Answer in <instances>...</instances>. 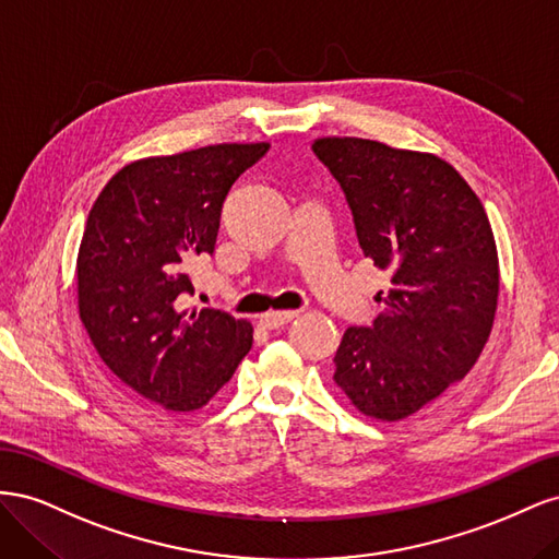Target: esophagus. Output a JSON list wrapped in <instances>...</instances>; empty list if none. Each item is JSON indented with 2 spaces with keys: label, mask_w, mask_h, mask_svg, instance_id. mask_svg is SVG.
<instances>
[{
  "label": "esophagus",
  "mask_w": 559,
  "mask_h": 559,
  "mask_svg": "<svg viewBox=\"0 0 559 559\" xmlns=\"http://www.w3.org/2000/svg\"><path fill=\"white\" fill-rule=\"evenodd\" d=\"M298 312H294V310H282V312H265V314H261V326L263 329H270V331H275V329H282L284 324H289V321L296 317Z\"/></svg>",
  "instance_id": "obj_1"
}]
</instances>
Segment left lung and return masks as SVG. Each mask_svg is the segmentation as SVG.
Instances as JSON below:
<instances>
[{"label":"left lung","instance_id":"obj_1","mask_svg":"<svg viewBox=\"0 0 559 559\" xmlns=\"http://www.w3.org/2000/svg\"><path fill=\"white\" fill-rule=\"evenodd\" d=\"M314 156L341 183L364 257L389 275L370 326H349L335 384L359 413L399 421L462 380L495 324L499 257L480 198L433 154L321 138Z\"/></svg>","mask_w":559,"mask_h":559}]
</instances>
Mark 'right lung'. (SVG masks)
Masks as SVG:
<instances>
[{
    "label": "right lung",
    "instance_id": "right-lung-1",
    "mask_svg": "<svg viewBox=\"0 0 559 559\" xmlns=\"http://www.w3.org/2000/svg\"><path fill=\"white\" fill-rule=\"evenodd\" d=\"M270 144H214L118 170L88 214L76 259L79 317L99 359L163 411L193 413L251 349L247 319L179 310L189 265L214 251L224 200Z\"/></svg>",
    "mask_w": 559,
    "mask_h": 559
}]
</instances>
